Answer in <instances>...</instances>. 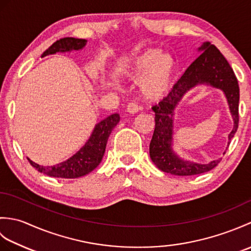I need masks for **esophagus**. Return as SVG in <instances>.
Wrapping results in <instances>:
<instances>
[{"mask_svg": "<svg viewBox=\"0 0 251 251\" xmlns=\"http://www.w3.org/2000/svg\"><path fill=\"white\" fill-rule=\"evenodd\" d=\"M140 110H141L140 106L138 105L137 103H135V102H130L128 105L126 106V111L128 112V113H130V114H136Z\"/></svg>", "mask_w": 251, "mask_h": 251, "instance_id": "34e87169", "label": "esophagus"}]
</instances>
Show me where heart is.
<instances>
[{
	"instance_id": "1",
	"label": "heart",
	"mask_w": 251,
	"mask_h": 251,
	"mask_svg": "<svg viewBox=\"0 0 251 251\" xmlns=\"http://www.w3.org/2000/svg\"><path fill=\"white\" fill-rule=\"evenodd\" d=\"M122 76L138 81V92L148 101H159L173 87L176 63L173 57L157 50H147L123 65Z\"/></svg>"
}]
</instances>
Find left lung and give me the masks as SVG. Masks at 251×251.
<instances>
[{
    "mask_svg": "<svg viewBox=\"0 0 251 251\" xmlns=\"http://www.w3.org/2000/svg\"><path fill=\"white\" fill-rule=\"evenodd\" d=\"M197 50L201 55L186 69L167 97L152 108L155 112V129L150 142V157L162 172L176 176H193L209 172L221 161L219 158L207 164L194 163L180 157L174 151L176 109L191 89L199 85H207L221 89L225 94L233 119L227 145H230L238 127L239 87L233 69L220 50L209 42H204Z\"/></svg>",
    "mask_w": 251,
    "mask_h": 251,
    "instance_id": "obj_1",
    "label": "left lung"
}]
</instances>
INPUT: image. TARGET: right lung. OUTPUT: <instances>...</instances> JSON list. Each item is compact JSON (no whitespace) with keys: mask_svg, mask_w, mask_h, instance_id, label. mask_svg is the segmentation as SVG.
I'll return each instance as SVG.
<instances>
[{"mask_svg":"<svg viewBox=\"0 0 251 251\" xmlns=\"http://www.w3.org/2000/svg\"><path fill=\"white\" fill-rule=\"evenodd\" d=\"M87 44V40L75 39V37H63L56 41L49 50H46L42 58L49 55H55L57 52H71L73 50H81ZM120 122V114L114 113L100 121L95 125V128L89 136L86 143L67 161L56 164L54 166H41L28 158L29 163L37 172L43 173L50 177L74 179L79 178L92 173L98 166L105 152L106 142L112 130Z\"/></svg>","mask_w":251,"mask_h":251,"instance_id":"add662e5","label":"right lung"}]
</instances>
